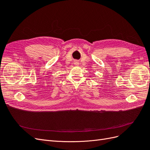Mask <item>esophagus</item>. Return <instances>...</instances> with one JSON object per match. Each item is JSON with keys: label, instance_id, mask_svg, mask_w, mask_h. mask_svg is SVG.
<instances>
[{"label": "esophagus", "instance_id": "1", "mask_svg": "<svg viewBox=\"0 0 150 150\" xmlns=\"http://www.w3.org/2000/svg\"><path fill=\"white\" fill-rule=\"evenodd\" d=\"M74 64H75L76 66H78V65H79V62H78V61H75V62H74Z\"/></svg>", "mask_w": 150, "mask_h": 150}]
</instances>
